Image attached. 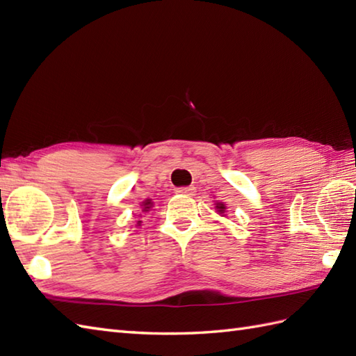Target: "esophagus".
Segmentation results:
<instances>
[{
	"instance_id": "1",
	"label": "esophagus",
	"mask_w": 356,
	"mask_h": 356,
	"mask_svg": "<svg viewBox=\"0 0 356 356\" xmlns=\"http://www.w3.org/2000/svg\"><path fill=\"white\" fill-rule=\"evenodd\" d=\"M179 194H185V195H193L195 193V188L194 186H182V188H177Z\"/></svg>"
}]
</instances>
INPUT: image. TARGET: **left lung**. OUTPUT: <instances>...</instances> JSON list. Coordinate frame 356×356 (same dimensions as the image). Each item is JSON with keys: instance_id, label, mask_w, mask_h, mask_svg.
Listing matches in <instances>:
<instances>
[{"instance_id": "1", "label": "left lung", "mask_w": 356, "mask_h": 356, "mask_svg": "<svg viewBox=\"0 0 356 356\" xmlns=\"http://www.w3.org/2000/svg\"><path fill=\"white\" fill-rule=\"evenodd\" d=\"M218 208H220V209H222V208H223V207H218Z\"/></svg>"}]
</instances>
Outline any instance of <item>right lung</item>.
I'll return each instance as SVG.
<instances>
[{"label":"right lung","instance_id":"right-lung-1","mask_svg":"<svg viewBox=\"0 0 356 356\" xmlns=\"http://www.w3.org/2000/svg\"><path fill=\"white\" fill-rule=\"evenodd\" d=\"M143 211H148L149 208H151V202L149 200H145V202H143ZM139 223H140V220H139Z\"/></svg>","mask_w":356,"mask_h":356}]
</instances>
